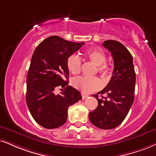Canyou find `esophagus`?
I'll list each match as a JSON object with an SVG mask.
<instances>
[{"mask_svg": "<svg viewBox=\"0 0 156 156\" xmlns=\"http://www.w3.org/2000/svg\"><path fill=\"white\" fill-rule=\"evenodd\" d=\"M81 96H82L83 98H86L88 97V94H85V93H83V92H81Z\"/></svg>", "mask_w": 156, "mask_h": 156, "instance_id": "esophagus-1", "label": "esophagus"}]
</instances>
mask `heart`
Instances as JSON below:
<instances>
[{
    "mask_svg": "<svg viewBox=\"0 0 156 156\" xmlns=\"http://www.w3.org/2000/svg\"><path fill=\"white\" fill-rule=\"evenodd\" d=\"M86 56L98 66V71L104 78L111 76L112 68L106 63V55L103 51L94 49L88 50ZM66 66L68 70L73 75H77L81 70V59L78 55H71L67 60ZM72 83L78 89L83 92L90 93L99 89L101 86V80L98 77H88L84 76H78L72 80Z\"/></svg>",
    "mask_w": 156,
    "mask_h": 156,
    "instance_id": "heart-1",
    "label": "heart"
}]
</instances>
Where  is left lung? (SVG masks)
<instances>
[{
    "label": "left lung",
    "instance_id": "1",
    "mask_svg": "<svg viewBox=\"0 0 156 156\" xmlns=\"http://www.w3.org/2000/svg\"><path fill=\"white\" fill-rule=\"evenodd\" d=\"M102 45L111 52L114 71L107 86L93 95L98 101L96 109L89 112V119L96 127L110 129L119 126L127 117L135 98V72L133 56L122 43L115 40L104 41Z\"/></svg>",
    "mask_w": 156,
    "mask_h": 156
}]
</instances>
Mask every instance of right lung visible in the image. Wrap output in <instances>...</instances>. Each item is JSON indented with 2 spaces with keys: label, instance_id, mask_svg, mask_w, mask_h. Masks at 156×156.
I'll use <instances>...</instances> for the list:
<instances>
[{
  "label": "right lung",
  "instance_id": "1",
  "mask_svg": "<svg viewBox=\"0 0 156 156\" xmlns=\"http://www.w3.org/2000/svg\"><path fill=\"white\" fill-rule=\"evenodd\" d=\"M83 44L51 36L33 53L27 78L26 100L32 117L43 127L55 129L64 125L69 106L82 98L78 90L68 86L66 62L68 57ZM58 87L64 90L57 94Z\"/></svg>",
  "mask_w": 156,
  "mask_h": 156
}]
</instances>
